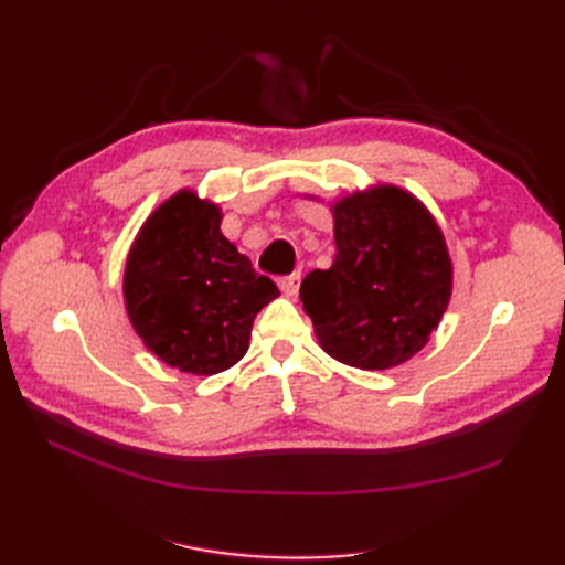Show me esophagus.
<instances>
[{
    "label": "esophagus",
    "instance_id": "1",
    "mask_svg": "<svg viewBox=\"0 0 565 565\" xmlns=\"http://www.w3.org/2000/svg\"><path fill=\"white\" fill-rule=\"evenodd\" d=\"M299 282H301V273H299V270L289 273V276H282V278L278 280L280 289H282V292H285L287 297H295V295L299 292Z\"/></svg>",
    "mask_w": 565,
    "mask_h": 565
}]
</instances>
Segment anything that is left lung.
<instances>
[{"instance_id": "left-lung-1", "label": "left lung", "mask_w": 565, "mask_h": 565, "mask_svg": "<svg viewBox=\"0 0 565 565\" xmlns=\"http://www.w3.org/2000/svg\"><path fill=\"white\" fill-rule=\"evenodd\" d=\"M337 254L299 297L318 344L339 363L388 370L424 349L448 309L452 262L436 218L398 185L341 198Z\"/></svg>"}]
</instances>
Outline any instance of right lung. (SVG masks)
Instances as JSON below:
<instances>
[{"mask_svg": "<svg viewBox=\"0 0 565 565\" xmlns=\"http://www.w3.org/2000/svg\"><path fill=\"white\" fill-rule=\"evenodd\" d=\"M218 226L216 204L179 191L148 216L125 266L136 334L162 363L191 374L241 361L256 313L280 295Z\"/></svg>", "mask_w": 565, "mask_h": 565, "instance_id": "1", "label": "right lung"}]
</instances>
